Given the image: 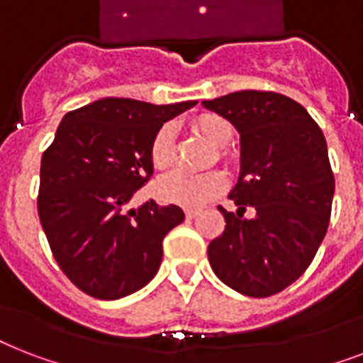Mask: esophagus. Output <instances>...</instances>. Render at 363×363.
I'll return each mask as SVG.
<instances>
[{"instance_id": "obj_1", "label": "esophagus", "mask_w": 363, "mask_h": 363, "mask_svg": "<svg viewBox=\"0 0 363 363\" xmlns=\"http://www.w3.org/2000/svg\"><path fill=\"white\" fill-rule=\"evenodd\" d=\"M198 213H199L198 209H184V215H186V218H190V220H192V218H196V216H198Z\"/></svg>"}]
</instances>
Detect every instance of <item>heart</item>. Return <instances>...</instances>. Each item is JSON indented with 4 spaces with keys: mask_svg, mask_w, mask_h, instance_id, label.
<instances>
[{
    "mask_svg": "<svg viewBox=\"0 0 363 363\" xmlns=\"http://www.w3.org/2000/svg\"><path fill=\"white\" fill-rule=\"evenodd\" d=\"M194 128L203 133L215 147H226L233 137V130L226 118L218 115H201L196 118ZM224 158V154H220ZM148 158L158 171L169 169L175 164V125H160L148 145ZM226 188V177L220 171H205V173H186L175 171L162 177L156 184L160 198L169 203L184 207H201Z\"/></svg>",
    "mask_w": 363,
    "mask_h": 363,
    "instance_id": "b5f03b06",
    "label": "heart"
}]
</instances>
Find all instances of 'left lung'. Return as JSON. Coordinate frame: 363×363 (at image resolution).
<instances>
[{"label":"left lung","instance_id":"8db88e82","mask_svg":"<svg viewBox=\"0 0 363 363\" xmlns=\"http://www.w3.org/2000/svg\"><path fill=\"white\" fill-rule=\"evenodd\" d=\"M241 135V177L218 207L226 228L207 248L216 277L239 294L269 298L309 267L332 215L333 179L324 133L305 107L277 92L242 90L203 101ZM248 206L252 219L242 216Z\"/></svg>","mask_w":363,"mask_h":363}]
</instances>
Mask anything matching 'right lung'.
Returning a JSON list of instances; mask_svg holds the SVG:
<instances>
[{
	"label": "right lung",
	"mask_w": 363,
	"mask_h": 363,
	"mask_svg": "<svg viewBox=\"0 0 363 363\" xmlns=\"http://www.w3.org/2000/svg\"><path fill=\"white\" fill-rule=\"evenodd\" d=\"M196 104L104 98L60 122L43 152L37 213L60 269L88 296L121 299L158 273L162 241L184 213L152 199L139 209L128 203L152 177L154 133Z\"/></svg>",
	"instance_id": "right-lung-1"
}]
</instances>
